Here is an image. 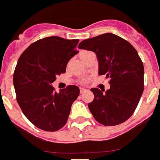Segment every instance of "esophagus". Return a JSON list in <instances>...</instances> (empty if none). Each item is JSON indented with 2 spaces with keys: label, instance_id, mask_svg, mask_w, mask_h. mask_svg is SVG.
I'll return each mask as SVG.
<instances>
[{
  "label": "esophagus",
  "instance_id": "34e87169",
  "mask_svg": "<svg viewBox=\"0 0 160 160\" xmlns=\"http://www.w3.org/2000/svg\"><path fill=\"white\" fill-rule=\"evenodd\" d=\"M87 91L86 88H80V94H82V93L85 92V91Z\"/></svg>",
  "mask_w": 160,
  "mask_h": 160
}]
</instances>
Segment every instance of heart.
<instances>
[{
    "mask_svg": "<svg viewBox=\"0 0 160 160\" xmlns=\"http://www.w3.org/2000/svg\"><path fill=\"white\" fill-rule=\"evenodd\" d=\"M90 53H91V52H90V51L83 50V51H81V52H80V54H79V56H80V58L83 61V60L85 59V58H86V57L88 56Z\"/></svg>",
    "mask_w": 160,
    "mask_h": 160,
    "instance_id": "heart-1",
    "label": "heart"
}]
</instances>
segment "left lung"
Masks as SVG:
<instances>
[{"label":"left lung","instance_id":"8db88e82","mask_svg":"<svg viewBox=\"0 0 160 160\" xmlns=\"http://www.w3.org/2000/svg\"><path fill=\"white\" fill-rule=\"evenodd\" d=\"M80 49L97 55L99 75L109 77L110 89L91 90L94 100L88 108L105 126H115L133 115L144 91V66L136 49L122 37L107 32L81 41Z\"/></svg>","mask_w":160,"mask_h":160}]
</instances>
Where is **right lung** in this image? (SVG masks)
<instances>
[{"instance_id":"obj_1","label":"right lung","mask_w":160,"mask_h":160,"mask_svg":"<svg viewBox=\"0 0 160 160\" xmlns=\"http://www.w3.org/2000/svg\"><path fill=\"white\" fill-rule=\"evenodd\" d=\"M78 39L45 37L31 44L20 55L13 75L16 100L23 114L37 128L56 131L66 125L71 106L80 94L75 85L59 93L52 83L66 72L68 62L78 53Z\"/></svg>"}]
</instances>
